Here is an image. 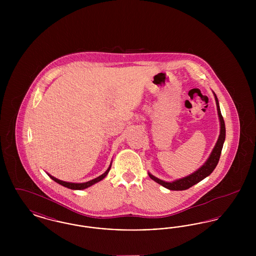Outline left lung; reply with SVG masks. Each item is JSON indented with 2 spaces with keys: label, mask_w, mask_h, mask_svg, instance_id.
<instances>
[{
  "label": "left lung",
  "mask_w": 256,
  "mask_h": 256,
  "mask_svg": "<svg viewBox=\"0 0 256 256\" xmlns=\"http://www.w3.org/2000/svg\"><path fill=\"white\" fill-rule=\"evenodd\" d=\"M215 96V100H216V104H217V110H218V115H219L220 124V130L219 138L218 141L216 143V145L214 146L211 154L209 156V158L206 160V162L195 172L180 178V180H176L174 182H166L164 180H161L158 178L154 176L152 174H150L148 172L150 178L154 180L156 182L159 183L160 185H162L163 187L169 189V190H174V191H182L189 189L190 187H192L193 185H195L196 183L200 182V180H202L204 178H206L208 176L214 169L216 168L218 162H219L220 156V152H222V148L224 146V142L226 139V126H224V118L222 116L220 110L219 100L218 98L216 96V94L214 93Z\"/></svg>",
  "instance_id": "obj_1"
}]
</instances>
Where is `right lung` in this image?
Listing matches in <instances>:
<instances>
[{"mask_svg":"<svg viewBox=\"0 0 256 256\" xmlns=\"http://www.w3.org/2000/svg\"><path fill=\"white\" fill-rule=\"evenodd\" d=\"M111 164H112V162L110 163V167H108V169L106 170L102 174H100V176H98L96 178H94V180H90V182H87L84 183H73V182H62L60 180H58V178H56L54 176H50L49 174L50 178L54 180V182H56L58 183V184H60L62 186H64V187H67V188H69V189H72V190H82V189H86V188H88V187H90L91 185H93V184H95V183L98 182H100L102 180H104L106 176H108V172H110V168H111Z\"/></svg>","mask_w":256,"mask_h":256,"instance_id":"add662e5","label":"right lung"}]
</instances>
